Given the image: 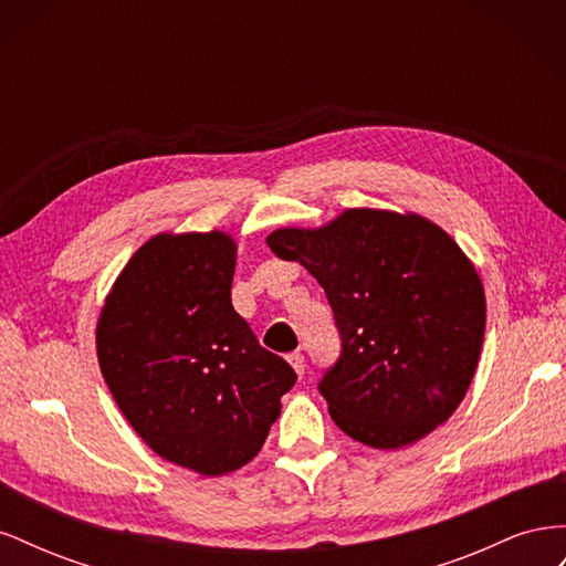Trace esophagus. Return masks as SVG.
I'll return each mask as SVG.
<instances>
[{
    "mask_svg": "<svg viewBox=\"0 0 566 566\" xmlns=\"http://www.w3.org/2000/svg\"><path fill=\"white\" fill-rule=\"evenodd\" d=\"M287 364L293 366V370L302 378V375H304V356L300 352H293V354L287 356Z\"/></svg>",
    "mask_w": 566,
    "mask_h": 566,
    "instance_id": "34e87169",
    "label": "esophagus"
}]
</instances>
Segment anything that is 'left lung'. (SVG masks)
<instances>
[{
    "label": "left lung",
    "mask_w": 566,
    "mask_h": 566,
    "mask_svg": "<svg viewBox=\"0 0 566 566\" xmlns=\"http://www.w3.org/2000/svg\"><path fill=\"white\" fill-rule=\"evenodd\" d=\"M266 243L310 271L333 306L342 354L318 389L342 432L401 449L455 413L482 354L486 297L447 231L416 212L352 208Z\"/></svg>",
    "instance_id": "obj_1"
}]
</instances>
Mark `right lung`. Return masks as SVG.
I'll return each instance as SVG.
<instances>
[{"instance_id": "obj_1", "label": "right lung", "mask_w": 566, "mask_h": 566, "mask_svg": "<svg viewBox=\"0 0 566 566\" xmlns=\"http://www.w3.org/2000/svg\"><path fill=\"white\" fill-rule=\"evenodd\" d=\"M235 250L224 231L148 238L96 323L101 375L134 432L205 476L260 453L297 380L233 310Z\"/></svg>"}]
</instances>
